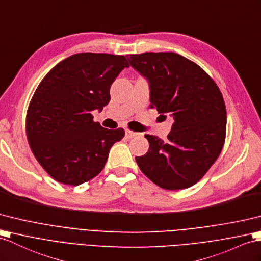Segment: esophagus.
<instances>
[{
    "label": "esophagus",
    "mask_w": 261,
    "mask_h": 261,
    "mask_svg": "<svg viewBox=\"0 0 261 261\" xmlns=\"http://www.w3.org/2000/svg\"><path fill=\"white\" fill-rule=\"evenodd\" d=\"M125 135H126L127 138H133V137H135L137 135V133L133 132V130H129V129H126Z\"/></svg>",
    "instance_id": "1"
}]
</instances>
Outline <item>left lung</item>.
I'll return each instance as SVG.
<instances>
[{
    "label": "left lung",
    "mask_w": 261,
    "mask_h": 261,
    "mask_svg": "<svg viewBox=\"0 0 261 261\" xmlns=\"http://www.w3.org/2000/svg\"><path fill=\"white\" fill-rule=\"evenodd\" d=\"M148 82L150 107L174 119L167 141L147 135L149 149L138 167L164 189H185L217 160L226 137L227 114L216 83L194 62L171 52L126 55Z\"/></svg>",
    "instance_id": "8db88e82"
}]
</instances>
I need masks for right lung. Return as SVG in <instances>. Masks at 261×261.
<instances>
[{
	"label": "right lung",
	"instance_id": "right-lung-1",
	"mask_svg": "<svg viewBox=\"0 0 261 261\" xmlns=\"http://www.w3.org/2000/svg\"><path fill=\"white\" fill-rule=\"evenodd\" d=\"M126 57L80 53L67 57L42 80L27 115L28 141L35 158L59 182L79 186L104 168L112 146L125 135L93 122L111 99L110 88Z\"/></svg>",
	"mask_w": 261,
	"mask_h": 261
}]
</instances>
